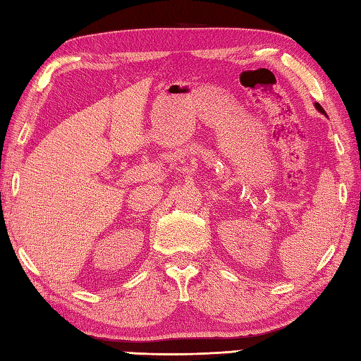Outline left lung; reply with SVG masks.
Returning <instances> with one entry per match:
<instances>
[{"instance_id": "1", "label": "left lung", "mask_w": 361, "mask_h": 361, "mask_svg": "<svg viewBox=\"0 0 361 361\" xmlns=\"http://www.w3.org/2000/svg\"><path fill=\"white\" fill-rule=\"evenodd\" d=\"M315 106H317V109H318V111H321V113H324V109H323V106H321L319 104H315Z\"/></svg>"}]
</instances>
